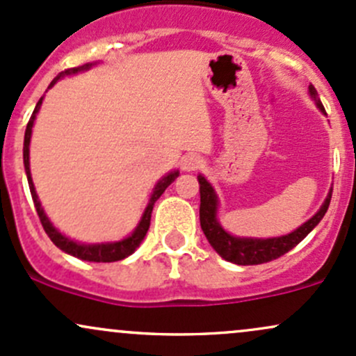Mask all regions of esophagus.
Returning a JSON list of instances; mask_svg holds the SVG:
<instances>
[{
    "label": "esophagus",
    "mask_w": 356,
    "mask_h": 356,
    "mask_svg": "<svg viewBox=\"0 0 356 356\" xmlns=\"http://www.w3.org/2000/svg\"><path fill=\"white\" fill-rule=\"evenodd\" d=\"M181 165H182V170H186V172L197 170L202 167V157L197 154H187L182 157Z\"/></svg>",
    "instance_id": "34e87169"
}]
</instances>
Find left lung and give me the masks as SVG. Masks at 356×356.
I'll return each instance as SVG.
<instances>
[{
	"label": "left lung",
	"instance_id": "8db88e82",
	"mask_svg": "<svg viewBox=\"0 0 356 356\" xmlns=\"http://www.w3.org/2000/svg\"><path fill=\"white\" fill-rule=\"evenodd\" d=\"M309 95L316 99L318 108L324 113V108L321 101L318 99V92H316L314 86H309ZM199 181V193H201V206H199V220H201V228L204 232L206 238L211 243V247L216 250L218 253L225 260L233 261L238 265H259V264H267L279 257L286 255L287 252H291L296 245H299L309 233L312 232L316 225L323 220V216L326 214L327 206L331 201V191L327 194L326 201L323 202V206L319 208L318 213L304 222L302 226H299L298 229H294L292 233L284 236L277 238H240L233 236L229 233H226L221 228L220 221H218L216 213H218V196L214 193L213 186L206 181L202 175H197Z\"/></svg>",
	"mask_w": 356,
	"mask_h": 356
}]
</instances>
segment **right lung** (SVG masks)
<instances>
[{"mask_svg": "<svg viewBox=\"0 0 356 356\" xmlns=\"http://www.w3.org/2000/svg\"><path fill=\"white\" fill-rule=\"evenodd\" d=\"M92 65H95V64H84V65H79V67L62 70V72L58 74L56 79L50 83L49 88H52V86L56 84L57 81L60 79V77L72 76V74H77V72H83V70H88L89 67H92ZM42 101H44V97H40V99H38L37 106H35L32 116H30L29 124H26L25 142H23V163H25L26 179H29V187H30V193H32L35 209H37V214H38V218H40V222H42V226H44L45 233L49 235L50 240L54 241V245H56L57 248H60L62 252L69 253V255H72V257H77V259H81V260H88V261H118V260L127 259L128 255H131V253L135 252L136 247H138V245L142 243L143 238H145L148 228H150L152 209H154L155 201H157V199L163 194V191H165L167 187H169L172 182L177 179L179 170L170 172V174H167L165 177H162L157 182V186L154 187V193H152L150 201H148L142 220H140L138 226L135 228V232L131 233V235L128 238H124V240H121V241H115V243H96V245H84V243H77V241L70 240V238L62 235L60 232H57L56 226H54L52 222H50L49 218H47V214L44 213V208H42L40 201H38L37 193H35L32 174H30V136H32L33 121H35V118H37V113L42 106Z\"/></svg>", "mask_w": 356, "mask_h": 356, "instance_id": "1", "label": "right lung"}]
</instances>
